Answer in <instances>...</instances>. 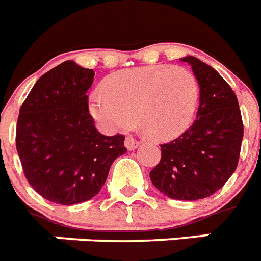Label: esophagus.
I'll return each instance as SVG.
<instances>
[{"mask_svg":"<svg viewBox=\"0 0 261 261\" xmlns=\"http://www.w3.org/2000/svg\"><path fill=\"white\" fill-rule=\"evenodd\" d=\"M124 146H126V148L128 151H133V150H135L138 146H139V143L135 141L134 138L128 137V138H126V141H124Z\"/></svg>","mask_w":261,"mask_h":261,"instance_id":"obj_1","label":"esophagus"}]
</instances>
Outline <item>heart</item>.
I'll use <instances>...</instances> for the list:
<instances>
[{
	"label": "heart",
	"instance_id": "b5f03b06",
	"mask_svg": "<svg viewBox=\"0 0 261 261\" xmlns=\"http://www.w3.org/2000/svg\"><path fill=\"white\" fill-rule=\"evenodd\" d=\"M199 102L194 74L168 65L120 70L90 95V113L106 131H124L135 122L156 141L179 137L191 124Z\"/></svg>",
	"mask_w": 261,
	"mask_h": 261
}]
</instances>
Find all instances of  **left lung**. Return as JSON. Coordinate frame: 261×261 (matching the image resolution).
<instances>
[{
	"label": "left lung",
	"mask_w": 261,
	"mask_h": 261,
	"mask_svg": "<svg viewBox=\"0 0 261 261\" xmlns=\"http://www.w3.org/2000/svg\"><path fill=\"white\" fill-rule=\"evenodd\" d=\"M199 83V109L192 126L161 144V162L150 172L152 185L176 200H198L215 194L238 167L243 120L231 86L207 63L181 58Z\"/></svg>",
	"instance_id": "1"
}]
</instances>
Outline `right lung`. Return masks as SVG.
Masks as SVG:
<instances>
[{
    "label": "right lung",
    "instance_id": "obj_1",
    "mask_svg": "<svg viewBox=\"0 0 261 261\" xmlns=\"http://www.w3.org/2000/svg\"><path fill=\"white\" fill-rule=\"evenodd\" d=\"M93 81V70L65 61L37 81L19 109L15 146L23 172L53 203L93 199L127 151L123 135L106 137L94 126L87 106Z\"/></svg>",
    "mask_w": 261,
    "mask_h": 261
}]
</instances>
